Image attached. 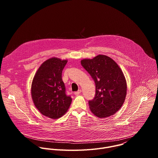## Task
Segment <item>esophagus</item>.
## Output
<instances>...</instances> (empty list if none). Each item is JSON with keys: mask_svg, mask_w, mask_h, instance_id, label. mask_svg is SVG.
Segmentation results:
<instances>
[{"mask_svg": "<svg viewBox=\"0 0 158 158\" xmlns=\"http://www.w3.org/2000/svg\"><path fill=\"white\" fill-rule=\"evenodd\" d=\"M81 92H82V90H81V89H79V90H78V91H77V92H75V93H74V94H75L76 96H78V95H79V94L81 93Z\"/></svg>", "mask_w": 158, "mask_h": 158, "instance_id": "esophagus-1", "label": "esophagus"}]
</instances>
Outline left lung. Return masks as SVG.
Masks as SVG:
<instances>
[{
	"mask_svg": "<svg viewBox=\"0 0 158 158\" xmlns=\"http://www.w3.org/2000/svg\"><path fill=\"white\" fill-rule=\"evenodd\" d=\"M82 66L91 75L96 84V95L89 101L93 114L99 118L114 115L124 102L127 84L118 64L105 55L84 59Z\"/></svg>",
	"mask_w": 158,
	"mask_h": 158,
	"instance_id": "8db88e82",
	"label": "left lung"
}]
</instances>
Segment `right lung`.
<instances>
[{
    "label": "right lung",
    "mask_w": 158,
    "mask_h": 158,
    "mask_svg": "<svg viewBox=\"0 0 158 158\" xmlns=\"http://www.w3.org/2000/svg\"><path fill=\"white\" fill-rule=\"evenodd\" d=\"M67 60L52 57L44 61L37 71L32 82L31 96L40 113L58 119L68 110L72 102L65 94L62 72Z\"/></svg>",
    "instance_id": "add662e5"
}]
</instances>
